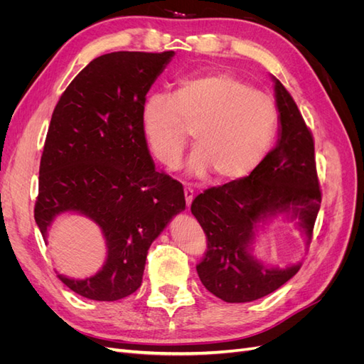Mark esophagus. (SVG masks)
I'll list each match as a JSON object with an SVG mask.
<instances>
[{
	"instance_id": "obj_1",
	"label": "esophagus",
	"mask_w": 364,
	"mask_h": 364,
	"mask_svg": "<svg viewBox=\"0 0 364 364\" xmlns=\"http://www.w3.org/2000/svg\"><path fill=\"white\" fill-rule=\"evenodd\" d=\"M183 193H185V202H186V206L190 208L193 199H194V190L191 188V186H185L183 188Z\"/></svg>"
}]
</instances>
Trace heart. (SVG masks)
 I'll list each match as a JSON object with an SVG mask.
<instances>
[{"mask_svg":"<svg viewBox=\"0 0 364 364\" xmlns=\"http://www.w3.org/2000/svg\"><path fill=\"white\" fill-rule=\"evenodd\" d=\"M141 134L165 167H174L193 130L196 151L188 168L217 179L249 174L266 155L278 126V107L264 94L229 73L186 77L173 95L150 94L141 106Z\"/></svg>","mask_w":364,"mask_h":364,"instance_id":"b5f03b06","label":"heart"}]
</instances>
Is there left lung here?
<instances>
[{
	"mask_svg": "<svg viewBox=\"0 0 364 364\" xmlns=\"http://www.w3.org/2000/svg\"><path fill=\"white\" fill-rule=\"evenodd\" d=\"M279 138L247 178L205 190L191 213L206 235V252L196 269L208 291L230 304L250 302L278 290L302 264L269 269L247 252L257 223L287 213L299 218L306 240L321 209L322 191L314 156V138L285 86L274 79Z\"/></svg>",
	"mask_w": 364,
	"mask_h": 364,
	"instance_id": "left-lung-1",
	"label": "left lung"
}]
</instances>
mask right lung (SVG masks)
Instances as JSON below:
<instances>
[{"instance_id": "right-lung-1", "label": "right lung", "mask_w": 364, "mask_h": 364, "mask_svg": "<svg viewBox=\"0 0 364 364\" xmlns=\"http://www.w3.org/2000/svg\"><path fill=\"white\" fill-rule=\"evenodd\" d=\"M173 54H103L74 77L53 111L35 220L43 238L54 217L68 211L100 226L103 269L86 279L58 274L87 299L118 301L136 291L153 240L185 209L182 183L155 170L139 126L142 102Z\"/></svg>"}]
</instances>
